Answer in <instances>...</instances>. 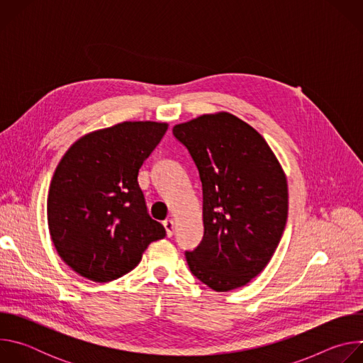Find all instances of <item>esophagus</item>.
Segmentation results:
<instances>
[{"instance_id":"34e87169","label":"esophagus","mask_w":363,"mask_h":363,"mask_svg":"<svg viewBox=\"0 0 363 363\" xmlns=\"http://www.w3.org/2000/svg\"><path fill=\"white\" fill-rule=\"evenodd\" d=\"M164 227H165V230H167V235L168 237H172V234H174V221L172 220H165L164 221Z\"/></svg>"}]
</instances>
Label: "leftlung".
Wrapping results in <instances>:
<instances>
[{
	"label": "left lung",
	"mask_w": 363,
	"mask_h": 363,
	"mask_svg": "<svg viewBox=\"0 0 363 363\" xmlns=\"http://www.w3.org/2000/svg\"><path fill=\"white\" fill-rule=\"evenodd\" d=\"M202 185L203 237L185 251L191 273L216 291L245 286L269 264L283 235L289 194L264 138L230 113L174 126Z\"/></svg>",
	"instance_id": "1"
}]
</instances>
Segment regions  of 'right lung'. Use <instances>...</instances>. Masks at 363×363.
<instances>
[{
  "instance_id": "add662e5",
  "label": "right lung",
  "mask_w": 363,
  "mask_h": 363,
  "mask_svg": "<svg viewBox=\"0 0 363 363\" xmlns=\"http://www.w3.org/2000/svg\"><path fill=\"white\" fill-rule=\"evenodd\" d=\"M167 123L123 122L89 133L66 152L47 198V221L62 260L80 276L112 281L167 235L149 217L138 174Z\"/></svg>"
}]
</instances>
